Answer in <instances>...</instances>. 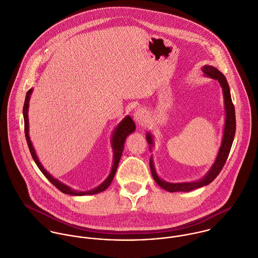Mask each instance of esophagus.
I'll list each match as a JSON object with an SVG mask.
<instances>
[{"instance_id":"esophagus-1","label":"esophagus","mask_w":258,"mask_h":258,"mask_svg":"<svg viewBox=\"0 0 258 258\" xmlns=\"http://www.w3.org/2000/svg\"><path fill=\"white\" fill-rule=\"evenodd\" d=\"M134 116L138 123H142L146 118V112L143 109H138V110H136Z\"/></svg>"}]
</instances>
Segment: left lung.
I'll list each match as a JSON object with an SVG mask.
<instances>
[{
  "label": "left lung",
  "mask_w": 258,
  "mask_h": 258,
  "mask_svg": "<svg viewBox=\"0 0 258 258\" xmlns=\"http://www.w3.org/2000/svg\"><path fill=\"white\" fill-rule=\"evenodd\" d=\"M203 72L205 73L206 76H209L213 79H217L223 89V93H224V103H225V110H226V119H225V126H224V135H223V140H222V144L217 156V159L214 163V165L212 166L211 170L209 171V173L200 181L197 182H193V183H179V184H172V183H167L163 180H161L154 169V165H153V161L152 159L150 160V167H151V172H152V176L154 178V180L156 181V183L163 188L164 190L168 191V192H189L192 191L194 189H198L201 188L205 185L210 184L221 172V170L223 169L227 158L229 156L231 147H232V143L234 140V136H235V131H236V119H235V108H234V104L232 102L231 99V95H230V90H229V85L227 83V80L225 78V76L215 67L207 65L203 67ZM147 141L150 145H153V139L152 136L150 134L147 135Z\"/></svg>",
  "instance_id": "left-lung-1"
}]
</instances>
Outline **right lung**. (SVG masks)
<instances>
[{"mask_svg":"<svg viewBox=\"0 0 258 258\" xmlns=\"http://www.w3.org/2000/svg\"><path fill=\"white\" fill-rule=\"evenodd\" d=\"M32 93V89H29L27 91V94H26V98H25V102H24V107H23V115H24V125H25V137H26V141H27V144H28V147H29V150H30V153H31V156L34 160V162L36 163V165L38 166V168L40 169V171L44 174V176L58 189L60 190L62 193H65V194H69V195H74V196H83V195H93V194H97V193H100L104 190H106L108 188V186L110 185V183L112 182L113 180V177L115 175V172H116V169H117V166H118V163H119V160H120V157H121V154H122V151H123V145H124V141L126 139V137L135 132L136 130V125H135V122L133 120V118L127 115L126 117L123 118V120H121V122L117 125V127L115 128L114 131V134H113V137H112V148H113V166H112V170H111V173L110 175L108 176V178L101 184L99 185L97 188L91 190V191H86V192H76L72 189H70L69 187H67L66 185L62 184L61 182H59L58 180L54 179L49 173H47V171H45V169L42 167L41 163L39 162L36 154H35V151H34V148L32 146V143L30 141V138H29V120H28V106H29V99H30V95Z\"/></svg>","mask_w":258,"mask_h":258,"instance_id":"add662e5","label":"right lung"}]
</instances>
